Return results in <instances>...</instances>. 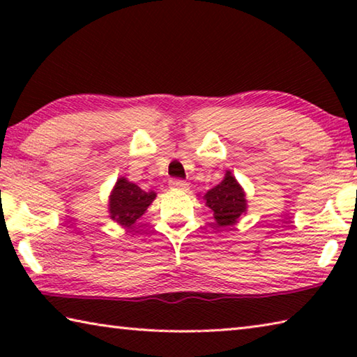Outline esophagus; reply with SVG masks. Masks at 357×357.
Returning a JSON list of instances; mask_svg holds the SVG:
<instances>
[{
	"label": "esophagus",
	"instance_id": "34e87169",
	"mask_svg": "<svg viewBox=\"0 0 357 357\" xmlns=\"http://www.w3.org/2000/svg\"><path fill=\"white\" fill-rule=\"evenodd\" d=\"M170 187L172 189H178V190H187L189 189V184H187L185 181H181V179H172Z\"/></svg>",
	"mask_w": 357,
	"mask_h": 357
}]
</instances>
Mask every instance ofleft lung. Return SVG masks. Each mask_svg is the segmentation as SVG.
<instances>
[{
  "label": "left lung",
  "mask_w": 357,
  "mask_h": 357,
  "mask_svg": "<svg viewBox=\"0 0 357 357\" xmlns=\"http://www.w3.org/2000/svg\"><path fill=\"white\" fill-rule=\"evenodd\" d=\"M204 204L213 211L217 227H233L247 214V200L243 185L227 170L219 184L203 195Z\"/></svg>",
  "instance_id": "8db88e82"
}]
</instances>
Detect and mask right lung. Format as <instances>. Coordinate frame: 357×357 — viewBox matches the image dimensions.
<instances>
[{
	"label": "right lung",
	"mask_w": 357,
	"mask_h": 357,
	"mask_svg": "<svg viewBox=\"0 0 357 357\" xmlns=\"http://www.w3.org/2000/svg\"><path fill=\"white\" fill-rule=\"evenodd\" d=\"M154 190H143L128 178H118L108 197V217L118 225L132 229L155 200Z\"/></svg>",
	"instance_id": "1"
}]
</instances>
